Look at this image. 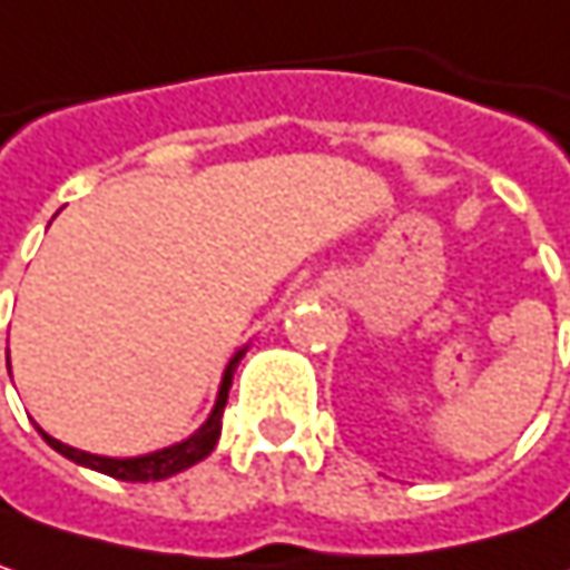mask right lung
<instances>
[{
    "mask_svg": "<svg viewBox=\"0 0 570 570\" xmlns=\"http://www.w3.org/2000/svg\"><path fill=\"white\" fill-rule=\"evenodd\" d=\"M237 358L240 355H234V362L228 365V372H225V382H222V391H218V404H215V411H212V417L202 424V431L198 434H191L188 440H181L176 446H166V450H156V453H149V456H132V460H110V456H94V453H83V450H75V446H68V443H61V440L48 438L45 431H41V438L48 440L61 456H68V460H75L80 466H90V470H97V473H107V476H114V480H127V483H149V480H166V476H176L181 470H188V466H195L198 460H205L212 450H215V443L222 438V414H225V404H228V389H232V375L234 368H237Z\"/></svg>",
    "mask_w": 570,
    "mask_h": 570,
    "instance_id": "right-lung-1",
    "label": "right lung"
}]
</instances>
